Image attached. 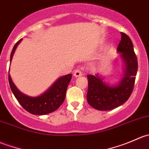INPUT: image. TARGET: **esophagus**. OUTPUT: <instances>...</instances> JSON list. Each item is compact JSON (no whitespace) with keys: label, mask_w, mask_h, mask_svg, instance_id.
<instances>
[{"label":"esophagus","mask_w":149,"mask_h":149,"mask_svg":"<svg viewBox=\"0 0 149 149\" xmlns=\"http://www.w3.org/2000/svg\"><path fill=\"white\" fill-rule=\"evenodd\" d=\"M73 75H74V76L76 78H78L79 77V76H82V72L79 69H77V70H75L74 73H73Z\"/></svg>","instance_id":"34e87169"}]
</instances>
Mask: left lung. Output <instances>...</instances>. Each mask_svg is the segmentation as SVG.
Wrapping results in <instances>:
<instances>
[{
  "instance_id": "1",
  "label": "left lung",
  "mask_w": 149,
  "mask_h": 149,
  "mask_svg": "<svg viewBox=\"0 0 149 149\" xmlns=\"http://www.w3.org/2000/svg\"><path fill=\"white\" fill-rule=\"evenodd\" d=\"M123 62V78L115 85L104 81L99 73L88 75V104L101 111L111 110L120 106L131 95L138 70V60L130 37L121 32V41L117 49Z\"/></svg>"
}]
</instances>
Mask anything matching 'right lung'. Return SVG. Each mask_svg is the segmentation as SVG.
Segmentation results:
<instances>
[{
	"mask_svg": "<svg viewBox=\"0 0 149 149\" xmlns=\"http://www.w3.org/2000/svg\"><path fill=\"white\" fill-rule=\"evenodd\" d=\"M22 39L17 42L13 47L10 53V63L11 62L13 55L18 45L22 42ZM72 74L65 75L57 79L52 85L41 95L37 97H29L21 92L13 82L12 81L9 73H8V81L12 92L18 100L19 104L24 109L32 115H44L51 113L56 110L65 98L66 90L71 80Z\"/></svg>",
	"mask_w": 149,
	"mask_h": 149,
	"instance_id": "obj_1",
	"label": "right lung"
}]
</instances>
